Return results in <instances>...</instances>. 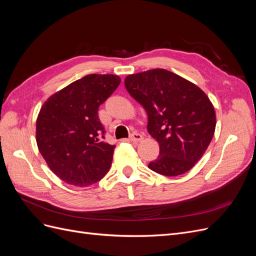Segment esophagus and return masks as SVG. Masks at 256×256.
<instances>
[{
	"label": "esophagus",
	"instance_id": "1",
	"mask_svg": "<svg viewBox=\"0 0 256 256\" xmlns=\"http://www.w3.org/2000/svg\"><path fill=\"white\" fill-rule=\"evenodd\" d=\"M129 138H130V141H132V142H140V141L143 140V136L140 134H138V132H134L130 136Z\"/></svg>",
	"mask_w": 256,
	"mask_h": 256
}]
</instances>
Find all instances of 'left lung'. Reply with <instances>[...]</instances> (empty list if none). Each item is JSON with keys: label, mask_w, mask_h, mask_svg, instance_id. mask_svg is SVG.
I'll return each instance as SVG.
<instances>
[{"label": "left lung", "mask_w": 256, "mask_h": 256, "mask_svg": "<svg viewBox=\"0 0 256 256\" xmlns=\"http://www.w3.org/2000/svg\"><path fill=\"white\" fill-rule=\"evenodd\" d=\"M125 86L147 113V131L160 154L148 168L164 176L187 173L202 158L216 129V112L198 85L166 69L128 74Z\"/></svg>", "instance_id": "8db88e82"}]
</instances>
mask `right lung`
<instances>
[{
  "mask_svg": "<svg viewBox=\"0 0 256 256\" xmlns=\"http://www.w3.org/2000/svg\"><path fill=\"white\" fill-rule=\"evenodd\" d=\"M116 74H88L54 92L36 120V142L51 171L66 184L88 187L112 164L115 145L102 141L98 108L118 88Z\"/></svg>",
  "mask_w": 256,
  "mask_h": 256,
  "instance_id": "right-lung-1",
  "label": "right lung"
}]
</instances>
